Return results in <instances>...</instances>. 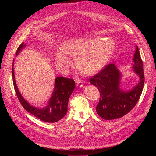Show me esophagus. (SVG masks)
Segmentation results:
<instances>
[{
	"mask_svg": "<svg viewBox=\"0 0 156 156\" xmlns=\"http://www.w3.org/2000/svg\"><path fill=\"white\" fill-rule=\"evenodd\" d=\"M76 83L80 87H82L83 85V80H81V79H79V78H77L76 80Z\"/></svg>",
	"mask_w": 156,
	"mask_h": 156,
	"instance_id": "1",
	"label": "esophagus"
}]
</instances>
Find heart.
I'll use <instances>...</instances> for the list:
<instances>
[{
  "label": "heart",
  "mask_w": 156,
  "mask_h": 156,
  "mask_svg": "<svg viewBox=\"0 0 156 156\" xmlns=\"http://www.w3.org/2000/svg\"><path fill=\"white\" fill-rule=\"evenodd\" d=\"M116 48L111 39L94 40L87 38L73 40L63 45V51L57 50L55 64L59 69H67L71 64L69 55L76 57L78 69L86 75H92L101 70L107 63Z\"/></svg>",
  "instance_id": "obj_1"
}]
</instances>
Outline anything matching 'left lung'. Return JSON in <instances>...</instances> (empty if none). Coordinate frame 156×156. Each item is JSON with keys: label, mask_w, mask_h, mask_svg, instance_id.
<instances>
[{"label": "left lung", "mask_w": 156, "mask_h": 156, "mask_svg": "<svg viewBox=\"0 0 156 156\" xmlns=\"http://www.w3.org/2000/svg\"><path fill=\"white\" fill-rule=\"evenodd\" d=\"M133 69L140 81L131 90L120 88L121 74L115 64H109L99 73L90 79L100 92L99 102L96 107L97 114L103 119L112 120L121 118L132 110L138 101L144 84L143 63L138 47L133 57Z\"/></svg>", "instance_id": "8db88e82"}]
</instances>
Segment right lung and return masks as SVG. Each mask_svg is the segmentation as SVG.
<instances>
[{
	"instance_id": "add662e5",
	"label": "right lung",
	"mask_w": 156,
	"mask_h": 156,
	"mask_svg": "<svg viewBox=\"0 0 156 156\" xmlns=\"http://www.w3.org/2000/svg\"><path fill=\"white\" fill-rule=\"evenodd\" d=\"M23 42L18 48L16 55H17L25 47ZM13 66V65H12ZM13 85L16 95L24 109L38 119L46 122H55L61 119L68 111L69 99L75 88V82L73 79L62 76L55 79V86L52 95L48 104L44 108H37L30 105L22 97L16 85L14 68H12Z\"/></svg>"
}]
</instances>
